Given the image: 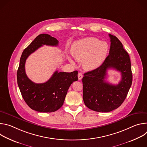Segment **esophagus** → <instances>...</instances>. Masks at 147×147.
Instances as JSON below:
<instances>
[{
	"instance_id": "34e87169",
	"label": "esophagus",
	"mask_w": 147,
	"mask_h": 147,
	"mask_svg": "<svg viewBox=\"0 0 147 147\" xmlns=\"http://www.w3.org/2000/svg\"><path fill=\"white\" fill-rule=\"evenodd\" d=\"M82 77H83L82 74L81 73H79L78 74V80H81Z\"/></svg>"
}]
</instances>
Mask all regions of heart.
I'll return each mask as SVG.
<instances>
[{
	"label": "heart",
	"mask_w": 147,
	"mask_h": 147,
	"mask_svg": "<svg viewBox=\"0 0 147 147\" xmlns=\"http://www.w3.org/2000/svg\"><path fill=\"white\" fill-rule=\"evenodd\" d=\"M109 51L107 43L93 37L82 39L73 45L72 55L79 61L82 60L83 67L88 70L99 67L105 60ZM70 61L73 62L71 60Z\"/></svg>",
	"instance_id": "1"
}]
</instances>
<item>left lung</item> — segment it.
Wrapping results in <instances>:
<instances>
[{"mask_svg":"<svg viewBox=\"0 0 147 147\" xmlns=\"http://www.w3.org/2000/svg\"><path fill=\"white\" fill-rule=\"evenodd\" d=\"M111 39L109 54L102 65L87 72L82 78L83 100L89 109L99 112H109L119 108L126 98L131 87L133 75L130 56L118 38L109 34ZM109 68L121 73L118 85L105 81Z\"/></svg>","mask_w":147,"mask_h":147,"instance_id":"8db88e82","label":"left lung"}]
</instances>
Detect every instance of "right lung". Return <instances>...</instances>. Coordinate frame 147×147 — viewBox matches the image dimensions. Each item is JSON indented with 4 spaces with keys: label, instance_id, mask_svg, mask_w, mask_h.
I'll use <instances>...</instances> for the list:
<instances>
[{
    "label": "right lung",
    "instance_id": "obj_1",
    "mask_svg": "<svg viewBox=\"0 0 147 147\" xmlns=\"http://www.w3.org/2000/svg\"><path fill=\"white\" fill-rule=\"evenodd\" d=\"M59 41L47 34L37 36L22 53L17 73V84L22 95L32 109L39 112H53L60 108L64 103L69 88L78 80V71L71 73L56 71L44 83L36 84L31 81L25 70L27 57L43 45L57 46Z\"/></svg>",
    "mask_w": 147,
    "mask_h": 147
}]
</instances>
